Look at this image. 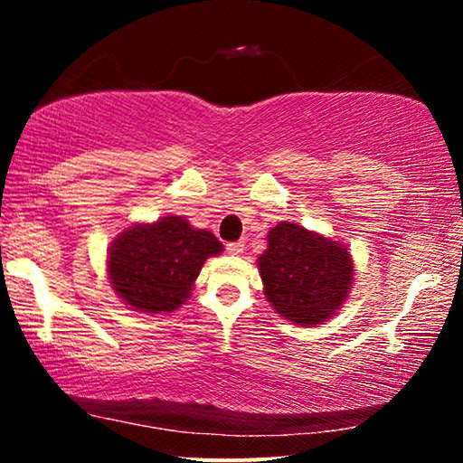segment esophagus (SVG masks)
Here are the masks:
<instances>
[{
  "mask_svg": "<svg viewBox=\"0 0 463 463\" xmlns=\"http://www.w3.org/2000/svg\"><path fill=\"white\" fill-rule=\"evenodd\" d=\"M242 249H245V245H242L241 241H237V242H229V245H226V250H229L231 255H241V253H242Z\"/></svg>",
  "mask_w": 463,
  "mask_h": 463,
  "instance_id": "esophagus-1",
  "label": "esophagus"
}]
</instances>
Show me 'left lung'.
Wrapping results in <instances>:
<instances>
[{
    "label": "left lung",
    "instance_id": "obj_1",
    "mask_svg": "<svg viewBox=\"0 0 463 463\" xmlns=\"http://www.w3.org/2000/svg\"><path fill=\"white\" fill-rule=\"evenodd\" d=\"M260 273L265 298L278 315L312 326L341 308L354 279V261L341 242L279 222L268 234Z\"/></svg>",
    "mask_w": 463,
    "mask_h": 463
}]
</instances>
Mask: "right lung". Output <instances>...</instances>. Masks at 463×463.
<instances>
[{
  "instance_id": "obj_1",
  "label": "right lung",
  "mask_w": 463,
  "mask_h": 463,
  "mask_svg": "<svg viewBox=\"0 0 463 463\" xmlns=\"http://www.w3.org/2000/svg\"><path fill=\"white\" fill-rule=\"evenodd\" d=\"M221 250L213 232L194 229L184 216H165L118 234L108 253V276L122 302L159 315L182 307L203 261Z\"/></svg>"
}]
</instances>
